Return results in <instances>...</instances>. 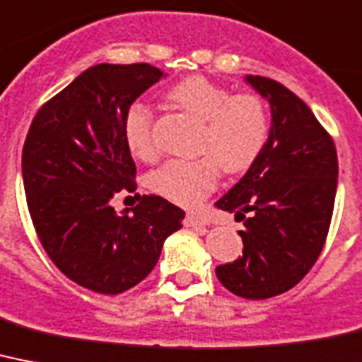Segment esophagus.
<instances>
[{"instance_id": "esophagus-1", "label": "esophagus", "mask_w": 362, "mask_h": 362, "mask_svg": "<svg viewBox=\"0 0 362 362\" xmlns=\"http://www.w3.org/2000/svg\"><path fill=\"white\" fill-rule=\"evenodd\" d=\"M184 225L186 227H204V225H208V219L201 214H187Z\"/></svg>"}]
</instances>
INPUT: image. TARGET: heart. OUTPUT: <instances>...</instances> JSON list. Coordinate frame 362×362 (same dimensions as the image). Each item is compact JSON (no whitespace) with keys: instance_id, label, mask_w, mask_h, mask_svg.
<instances>
[{"instance_id":"b5f03b06","label":"heart","mask_w":362,"mask_h":362,"mask_svg":"<svg viewBox=\"0 0 362 362\" xmlns=\"http://www.w3.org/2000/svg\"><path fill=\"white\" fill-rule=\"evenodd\" d=\"M167 98L201 122L195 160H171L146 176L148 189L180 206H197L216 189L221 169L227 175L247 171L269 137V110L262 96L232 90L202 76L173 85ZM154 111L135 100L126 107L122 134L128 151L143 161L158 156Z\"/></svg>"}]
</instances>
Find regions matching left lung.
Returning a JSON list of instances; mask_svg holds the SVG:
<instances>
[{"label": "left lung", "instance_id": "1", "mask_svg": "<svg viewBox=\"0 0 362 362\" xmlns=\"http://www.w3.org/2000/svg\"><path fill=\"white\" fill-rule=\"evenodd\" d=\"M269 100L272 130L242 180L216 202L243 221V257L216 267L217 279L245 299L288 292L310 272L327 240L339 160L333 137L303 100L275 79L247 76Z\"/></svg>", "mask_w": 362, "mask_h": 362}]
</instances>
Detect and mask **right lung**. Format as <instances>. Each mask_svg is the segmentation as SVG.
Wrapping results in <instances>:
<instances>
[{
  "instance_id": "add662e5",
  "label": "right lung",
  "mask_w": 362,
  "mask_h": 362,
  "mask_svg": "<svg viewBox=\"0 0 362 362\" xmlns=\"http://www.w3.org/2000/svg\"><path fill=\"white\" fill-rule=\"evenodd\" d=\"M163 76L146 63L96 64L37 111L22 151L23 189L52 262L79 286L120 293L154 269L184 210L160 195L117 214L134 191L135 163L122 134L126 107Z\"/></svg>"
}]
</instances>
